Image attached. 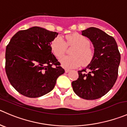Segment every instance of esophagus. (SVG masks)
<instances>
[{"instance_id": "34e87169", "label": "esophagus", "mask_w": 127, "mask_h": 127, "mask_svg": "<svg viewBox=\"0 0 127 127\" xmlns=\"http://www.w3.org/2000/svg\"><path fill=\"white\" fill-rule=\"evenodd\" d=\"M70 71V69H65V72H68Z\"/></svg>"}]
</instances>
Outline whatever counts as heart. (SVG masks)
Returning <instances> with one entry per match:
<instances>
[{
	"label": "heart",
	"mask_w": 127,
	"mask_h": 127,
	"mask_svg": "<svg viewBox=\"0 0 127 127\" xmlns=\"http://www.w3.org/2000/svg\"><path fill=\"white\" fill-rule=\"evenodd\" d=\"M89 40L84 35L74 33L66 36L64 41L61 37L55 38L51 43V50L54 55L60 59L64 55L67 46H75L71 51V56H64L61 63L66 68H76L89 64L93 60L94 51L90 46Z\"/></svg>",
	"instance_id": "1"
}]
</instances>
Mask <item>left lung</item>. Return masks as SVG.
<instances>
[{"mask_svg":"<svg viewBox=\"0 0 127 127\" xmlns=\"http://www.w3.org/2000/svg\"><path fill=\"white\" fill-rule=\"evenodd\" d=\"M94 47L93 60L86 68L78 71L79 77L72 82L73 91L86 100L104 96L114 86L118 77L120 53L112 36L99 28L90 27L82 31Z\"/></svg>","mask_w":127,"mask_h":127,"instance_id":"8db88e82","label":"left lung"}]
</instances>
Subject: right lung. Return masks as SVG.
Instances as JSON below:
<instances>
[{
  "instance_id": "right-lung-1",
  "label": "right lung",
  "mask_w": 127,
  "mask_h": 127,
  "mask_svg": "<svg viewBox=\"0 0 127 127\" xmlns=\"http://www.w3.org/2000/svg\"><path fill=\"white\" fill-rule=\"evenodd\" d=\"M58 33L38 27L20 30L6 47L5 72L20 94L30 98L46 94L65 71L52 53L51 41Z\"/></svg>"
}]
</instances>
